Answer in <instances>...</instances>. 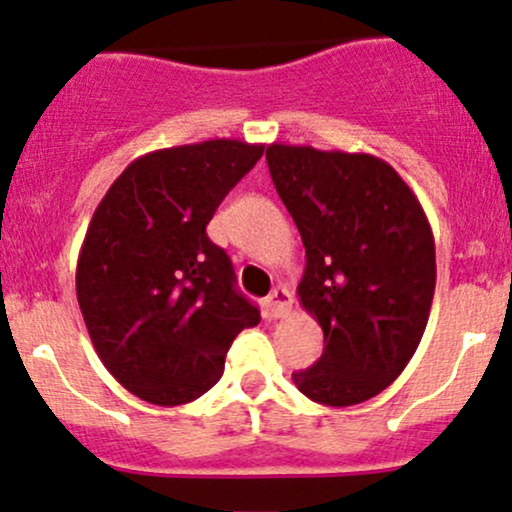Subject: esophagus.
Returning a JSON list of instances; mask_svg holds the SVG:
<instances>
[{"instance_id": "esophagus-1", "label": "esophagus", "mask_w": 512, "mask_h": 512, "mask_svg": "<svg viewBox=\"0 0 512 512\" xmlns=\"http://www.w3.org/2000/svg\"><path fill=\"white\" fill-rule=\"evenodd\" d=\"M267 311L274 316V319H282L292 311V294H289L287 287H274L267 297Z\"/></svg>"}]
</instances>
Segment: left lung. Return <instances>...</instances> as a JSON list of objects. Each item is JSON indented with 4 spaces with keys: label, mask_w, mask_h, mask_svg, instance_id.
Segmentation results:
<instances>
[{
    "label": "left lung",
    "mask_w": 512,
    "mask_h": 512,
    "mask_svg": "<svg viewBox=\"0 0 512 512\" xmlns=\"http://www.w3.org/2000/svg\"><path fill=\"white\" fill-rule=\"evenodd\" d=\"M267 166L306 247L301 306L326 343L292 380L321 405H358L405 370L427 328L437 284L429 220L373 154L270 144Z\"/></svg>",
    "instance_id": "obj_1"
}]
</instances>
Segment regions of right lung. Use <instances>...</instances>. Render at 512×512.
<instances>
[{"label":"right lung","mask_w":512,"mask_h":512,"mask_svg":"<svg viewBox=\"0 0 512 512\" xmlns=\"http://www.w3.org/2000/svg\"><path fill=\"white\" fill-rule=\"evenodd\" d=\"M262 152L240 139L149 152L95 208L75 270L80 311L102 365L152 405L211 390L235 336L260 324L206 225Z\"/></svg>","instance_id":"right-lung-1"}]
</instances>
